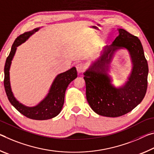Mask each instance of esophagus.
I'll return each instance as SVG.
<instances>
[{"label":"esophagus","mask_w":154,"mask_h":154,"mask_svg":"<svg viewBox=\"0 0 154 154\" xmlns=\"http://www.w3.org/2000/svg\"><path fill=\"white\" fill-rule=\"evenodd\" d=\"M75 67H76V70L77 72L79 73V74H80V73H82L85 72V67L84 64L82 63H78L76 65V66H75Z\"/></svg>","instance_id":"1"}]
</instances>
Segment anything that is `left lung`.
<instances>
[{
  "label": "left lung",
  "mask_w": 154,
  "mask_h": 154,
  "mask_svg": "<svg viewBox=\"0 0 154 154\" xmlns=\"http://www.w3.org/2000/svg\"><path fill=\"white\" fill-rule=\"evenodd\" d=\"M110 46L103 48L101 56L84 74L86 96L90 107L97 115L117 117L130 112L142 102L147 88V61L140 39L122 29ZM129 52L133 69L128 80L116 88L107 74L113 56L117 50Z\"/></svg>",
  "instance_id": "obj_1"
}]
</instances>
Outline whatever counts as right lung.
Listing matches in <instances>:
<instances>
[{
	"instance_id": "1",
	"label": "right lung",
	"mask_w": 154,
	"mask_h": 154,
	"mask_svg": "<svg viewBox=\"0 0 154 154\" xmlns=\"http://www.w3.org/2000/svg\"><path fill=\"white\" fill-rule=\"evenodd\" d=\"M39 29L40 28H36L32 31L24 32L15 40L5 65L4 86L10 103L21 114L31 119L46 120L56 117L61 111L64 104L65 91L69 83L77 77V72L75 67H74L66 72L58 74L50 88L48 94L44 100L35 106H26L16 100L12 92L10 84L9 69L11 61L16 54L17 47L26 42L32 35L38 31Z\"/></svg>"
}]
</instances>
